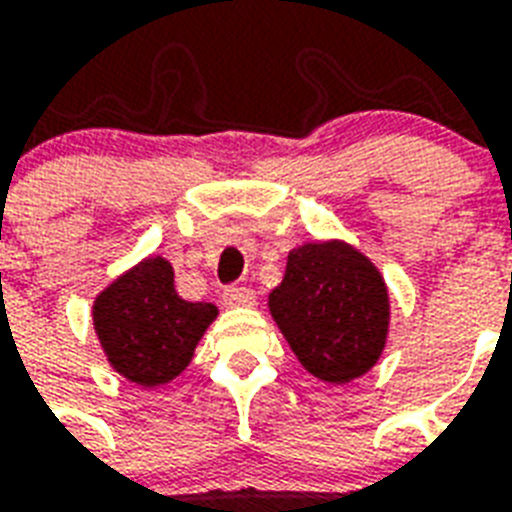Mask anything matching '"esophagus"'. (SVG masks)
Instances as JSON below:
<instances>
[{
	"mask_svg": "<svg viewBox=\"0 0 512 512\" xmlns=\"http://www.w3.org/2000/svg\"><path fill=\"white\" fill-rule=\"evenodd\" d=\"M223 303L228 308H249V305H255V292L249 287H225Z\"/></svg>",
	"mask_w": 512,
	"mask_h": 512,
	"instance_id": "esophagus-1",
	"label": "esophagus"
}]
</instances>
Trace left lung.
<instances>
[{"mask_svg": "<svg viewBox=\"0 0 512 512\" xmlns=\"http://www.w3.org/2000/svg\"><path fill=\"white\" fill-rule=\"evenodd\" d=\"M268 308L297 361L324 382L356 380L385 348L388 287L380 271L345 241L292 249Z\"/></svg>", "mask_w": 512, "mask_h": 512, "instance_id": "1", "label": "left lung"}]
</instances>
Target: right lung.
<instances>
[{
  "label": "right lung",
  "mask_w": 512,
  "mask_h": 512,
  "mask_svg": "<svg viewBox=\"0 0 512 512\" xmlns=\"http://www.w3.org/2000/svg\"><path fill=\"white\" fill-rule=\"evenodd\" d=\"M215 316L212 303H188L177 295L175 271L164 257H146L111 281L92 305L108 364L143 388L175 380Z\"/></svg>",
  "instance_id": "obj_1"
}]
</instances>
